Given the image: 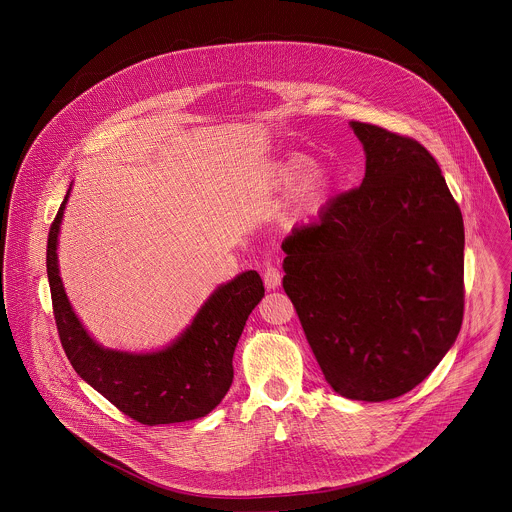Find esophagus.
Returning <instances> with one entry per match:
<instances>
[{"label":"esophagus","instance_id":"obj_1","mask_svg":"<svg viewBox=\"0 0 512 512\" xmlns=\"http://www.w3.org/2000/svg\"><path fill=\"white\" fill-rule=\"evenodd\" d=\"M280 282H282V272H280L276 266L268 264V266L264 268V286H266L268 290H276V288L280 286Z\"/></svg>","mask_w":512,"mask_h":512}]
</instances>
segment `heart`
<instances>
[{"label":"heart","mask_w":512,"mask_h":512,"mask_svg":"<svg viewBox=\"0 0 512 512\" xmlns=\"http://www.w3.org/2000/svg\"><path fill=\"white\" fill-rule=\"evenodd\" d=\"M303 167H305V159H303V157H293L288 163H284V165L280 167V171H278L280 183H284V185H288V187L293 185ZM325 191H327V179H325V175L319 173V171L313 173V175L307 179L305 187H303V201H305V205H307V207H315V205L323 199Z\"/></svg>","instance_id":"b5f03b06"}]
</instances>
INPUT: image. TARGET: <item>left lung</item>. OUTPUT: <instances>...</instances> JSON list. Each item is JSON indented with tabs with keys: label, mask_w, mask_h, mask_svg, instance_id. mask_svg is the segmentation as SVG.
<instances>
[{
	"label": "left lung",
	"mask_w": 512,
	"mask_h": 512,
	"mask_svg": "<svg viewBox=\"0 0 512 512\" xmlns=\"http://www.w3.org/2000/svg\"><path fill=\"white\" fill-rule=\"evenodd\" d=\"M361 187L282 242L284 290L331 388L382 402L418 386L463 321V217L420 142L351 122Z\"/></svg>",
	"instance_id": "1"
}]
</instances>
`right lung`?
Returning a JSON list of instances; mask_svg holds the SVG:
<instances>
[{
    "label": "right lung",
    "mask_w": 512,
    "mask_h": 512,
    "mask_svg": "<svg viewBox=\"0 0 512 512\" xmlns=\"http://www.w3.org/2000/svg\"><path fill=\"white\" fill-rule=\"evenodd\" d=\"M71 191V189H69ZM69 193L51 224L47 276L61 345L74 370L120 412L144 426L207 416L232 384V355L248 315L264 297L258 272L248 270L205 301L187 331L155 353L100 347L74 315L57 264V240Z\"/></svg>",
    "instance_id": "right-lung-1"
}]
</instances>
